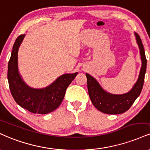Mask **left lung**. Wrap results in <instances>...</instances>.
<instances>
[{"instance_id": "8db88e82", "label": "left lung", "mask_w": 150, "mask_h": 150, "mask_svg": "<svg viewBox=\"0 0 150 150\" xmlns=\"http://www.w3.org/2000/svg\"><path fill=\"white\" fill-rule=\"evenodd\" d=\"M135 35L140 48L142 67L138 81L129 92L122 95H114L108 93L100 87L97 81L93 77L86 73V78H87L88 92L90 99L93 105L102 112L110 115L122 114L131 108L136 99L141 93L144 80H145L147 59H146L145 50L140 35L138 33H136Z\"/></svg>"}]
</instances>
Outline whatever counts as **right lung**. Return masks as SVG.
<instances>
[{
	"label": "right lung",
	"instance_id": "1",
	"mask_svg": "<svg viewBox=\"0 0 150 150\" xmlns=\"http://www.w3.org/2000/svg\"><path fill=\"white\" fill-rule=\"evenodd\" d=\"M24 34L16 39L8 62V80L10 92L16 103L30 112L45 115L55 110L63 101L66 89L77 73L64 74L45 89L30 88L21 78L18 71V50Z\"/></svg>",
	"mask_w": 150,
	"mask_h": 150
}]
</instances>
